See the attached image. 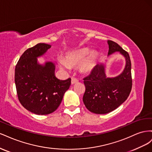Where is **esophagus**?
<instances>
[{"label":"esophagus","instance_id":"esophagus-1","mask_svg":"<svg viewBox=\"0 0 152 152\" xmlns=\"http://www.w3.org/2000/svg\"><path fill=\"white\" fill-rule=\"evenodd\" d=\"M78 82H79V80H78L77 78H75V77H72V84L77 83Z\"/></svg>","mask_w":152,"mask_h":152}]
</instances>
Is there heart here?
<instances>
[{
	"label": "heart",
	"instance_id": "obj_1",
	"mask_svg": "<svg viewBox=\"0 0 152 152\" xmlns=\"http://www.w3.org/2000/svg\"><path fill=\"white\" fill-rule=\"evenodd\" d=\"M88 50L87 49H82L76 50L68 54L66 56L65 60L63 59H59L58 60L59 65L62 67L68 68L70 66H74L79 65L83 61L87 54ZM85 61V60H84ZM96 61V56L94 54H91L86 58L85 61L81 65V70L84 72H89L95 65Z\"/></svg>",
	"mask_w": 152,
	"mask_h": 152
}]
</instances>
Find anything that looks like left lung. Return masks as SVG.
Here are the masks:
<instances>
[{
	"label": "left lung",
	"mask_w": 152,
	"mask_h": 152,
	"mask_svg": "<svg viewBox=\"0 0 152 152\" xmlns=\"http://www.w3.org/2000/svg\"><path fill=\"white\" fill-rule=\"evenodd\" d=\"M108 54L118 51L126 58V65L120 75L107 78L103 65H97L91 74L84 78L86 91L83 102L87 110L96 114L111 112L122 104L129 95L132 85L131 62L129 53L117 43L108 40Z\"/></svg>",
	"instance_id": "left-lung-1"
}]
</instances>
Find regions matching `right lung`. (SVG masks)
I'll return each mask as SVG.
<instances>
[{
  "instance_id": "obj_1",
  "label": "right lung",
  "mask_w": 152,
  "mask_h": 152,
  "mask_svg": "<svg viewBox=\"0 0 152 152\" xmlns=\"http://www.w3.org/2000/svg\"><path fill=\"white\" fill-rule=\"evenodd\" d=\"M51 45L39 43L21 55L15 67V81L18 99L25 108L37 115H48L59 107L69 89L71 79L59 80L54 75L51 62L39 65L37 57L42 56Z\"/></svg>"
}]
</instances>
